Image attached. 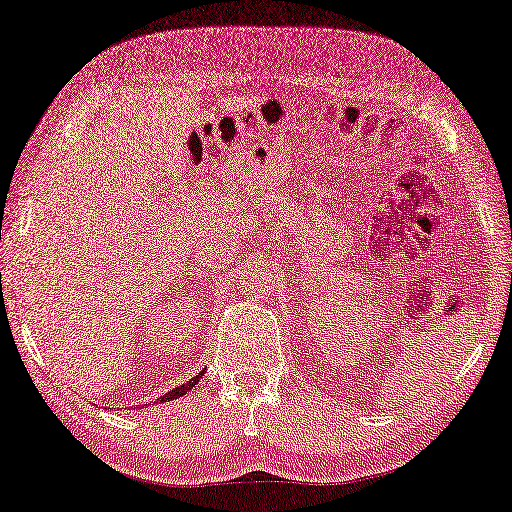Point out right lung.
<instances>
[{"instance_id":"add662e5","label":"right lung","mask_w":512,"mask_h":512,"mask_svg":"<svg viewBox=\"0 0 512 512\" xmlns=\"http://www.w3.org/2000/svg\"><path fill=\"white\" fill-rule=\"evenodd\" d=\"M202 373H204V371H202ZM202 373H199V376H195V378H191L189 382H184V384L176 386V389H171L169 393L162 395V397H160V402H171V400H178V397L186 395V391L193 389V386L199 382V378H202Z\"/></svg>"}]
</instances>
